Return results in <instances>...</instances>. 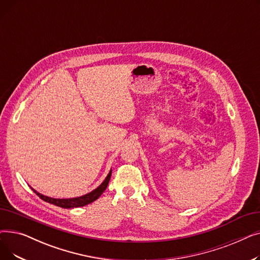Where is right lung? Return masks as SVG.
<instances>
[{
	"mask_svg": "<svg viewBox=\"0 0 260 260\" xmlns=\"http://www.w3.org/2000/svg\"><path fill=\"white\" fill-rule=\"evenodd\" d=\"M111 176H112V171L109 172V174L107 175V177L105 178V180L102 182V184L100 186H98L95 189H93L92 192L86 194V195H83L81 197H77V198H71V199H56V198H50V197H47V196H44L42 194L38 193L36 189L31 188L34 192L41 198L42 200L48 202V203H51V204H54V206L57 207H60V208H64V209H73V208H80V207H84L86 206V204H89L91 202H93L94 200H97L101 195L102 193L104 192V190L106 189L107 185H108V182H109V179H111Z\"/></svg>",
	"mask_w": 260,
	"mask_h": 260,
	"instance_id": "obj_1",
	"label": "right lung"
}]
</instances>
